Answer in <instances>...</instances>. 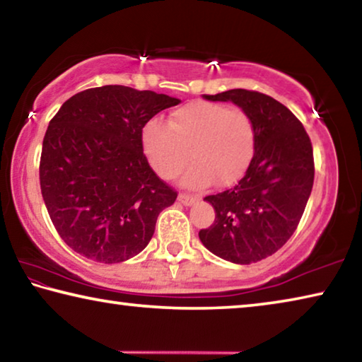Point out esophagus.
<instances>
[{
	"label": "esophagus",
	"instance_id": "esophagus-1",
	"mask_svg": "<svg viewBox=\"0 0 362 362\" xmlns=\"http://www.w3.org/2000/svg\"><path fill=\"white\" fill-rule=\"evenodd\" d=\"M179 203H182V204H185V206H192L193 203H196V198L194 196H192V194H187V193H180L179 194Z\"/></svg>",
	"mask_w": 362,
	"mask_h": 362
}]
</instances>
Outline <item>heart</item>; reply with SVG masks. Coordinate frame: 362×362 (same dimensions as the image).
I'll list each match as a JSON object with an SVG mask.
<instances>
[{
	"mask_svg": "<svg viewBox=\"0 0 362 362\" xmlns=\"http://www.w3.org/2000/svg\"><path fill=\"white\" fill-rule=\"evenodd\" d=\"M142 148L151 168L170 180L193 164L183 177V185L201 189L212 182L225 187L246 173L255 151V127L241 108L222 103L193 102L170 115L169 122H146Z\"/></svg>",
	"mask_w": 362,
	"mask_h": 362,
	"instance_id": "1",
	"label": "heart"
}]
</instances>
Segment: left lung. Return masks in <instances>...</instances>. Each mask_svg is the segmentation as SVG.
<instances>
[{
    "label": "left lung",
    "instance_id": "8db88e82",
    "mask_svg": "<svg viewBox=\"0 0 362 362\" xmlns=\"http://www.w3.org/2000/svg\"><path fill=\"white\" fill-rule=\"evenodd\" d=\"M207 100H230L254 121L255 151L243 179L206 196L216 220L199 231L212 254L240 265L273 255L297 230L315 180L311 140L298 118L267 94L231 89Z\"/></svg>",
    "mask_w": 362,
    "mask_h": 362
}]
</instances>
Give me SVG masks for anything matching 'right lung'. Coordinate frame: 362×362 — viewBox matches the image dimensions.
<instances>
[{
	"mask_svg": "<svg viewBox=\"0 0 362 362\" xmlns=\"http://www.w3.org/2000/svg\"><path fill=\"white\" fill-rule=\"evenodd\" d=\"M180 103L153 90L110 84L70 97L42 139L40 185L49 217L75 252L119 263L150 243L177 192L150 168L142 129Z\"/></svg>",
	"mask_w": 362,
	"mask_h": 362,
	"instance_id": "obj_1",
	"label": "right lung"
}]
</instances>
